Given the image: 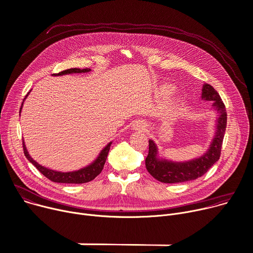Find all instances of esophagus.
Listing matches in <instances>:
<instances>
[{"mask_svg": "<svg viewBox=\"0 0 253 253\" xmlns=\"http://www.w3.org/2000/svg\"><path fill=\"white\" fill-rule=\"evenodd\" d=\"M136 130H140V131H144L147 129V124L143 121H137L136 124L134 125Z\"/></svg>", "mask_w": 253, "mask_h": 253, "instance_id": "1", "label": "esophagus"}]
</instances>
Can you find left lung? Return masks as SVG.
Here are the masks:
<instances>
[{"instance_id": "obj_1", "label": "left lung", "mask_w": 253, "mask_h": 253, "mask_svg": "<svg viewBox=\"0 0 253 253\" xmlns=\"http://www.w3.org/2000/svg\"><path fill=\"white\" fill-rule=\"evenodd\" d=\"M202 91V99L213 101V106L220 114L217 121V132L210 149L203 156L198 159H194L192 162L172 163L165 159H158L156 157V146L152 140H149L148 155L145 159V166L148 172L159 181L166 183H174L196 179L204 175L220 158L227 125L226 108L218 91L211 84H205Z\"/></svg>"}]
</instances>
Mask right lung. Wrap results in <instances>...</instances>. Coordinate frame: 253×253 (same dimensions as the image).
<instances>
[{"label":"right lung","mask_w":253,"mask_h":253,"mask_svg":"<svg viewBox=\"0 0 253 253\" xmlns=\"http://www.w3.org/2000/svg\"><path fill=\"white\" fill-rule=\"evenodd\" d=\"M90 70H87V68H84V70H80V68H70V70H65L62 71L58 74H53L54 76H62V75H66V74H76V73H87ZM29 94V93H28ZM28 94L26 95V97L28 96ZM25 97V98H26ZM21 109V108H20ZM23 150H24V154L25 156L28 158L29 162L45 176L47 177L48 179H50L51 181L54 182H62V183H84V182H87L93 180L96 176H98L101 171L104 169L106 159L108 156V152L110 150V146H111V142L101 151L100 155L98 156V158L95 160L94 164H91L90 166L82 169L80 170L77 171H72V172H59V171H55L52 169H48L46 168H44L40 165H38L35 160L32 159V157L28 154V151L25 147L24 141H23Z\"/></svg>","instance_id":"obj_1"}]
</instances>
